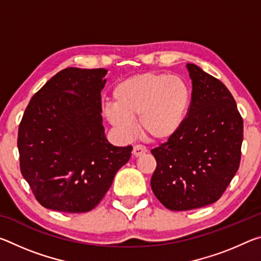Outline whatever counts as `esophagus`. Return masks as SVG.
Segmentation results:
<instances>
[{
  "mask_svg": "<svg viewBox=\"0 0 261 261\" xmlns=\"http://www.w3.org/2000/svg\"><path fill=\"white\" fill-rule=\"evenodd\" d=\"M146 152H147V148L143 146V145H136L134 149H132V154H134L135 156H140Z\"/></svg>",
  "mask_w": 261,
  "mask_h": 261,
  "instance_id": "obj_1",
  "label": "esophagus"
}]
</instances>
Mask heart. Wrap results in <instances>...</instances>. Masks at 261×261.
<instances>
[{
	"instance_id": "heart-1",
	"label": "heart",
	"mask_w": 261,
	"mask_h": 261,
	"mask_svg": "<svg viewBox=\"0 0 261 261\" xmlns=\"http://www.w3.org/2000/svg\"><path fill=\"white\" fill-rule=\"evenodd\" d=\"M114 105L103 114L109 123L124 136L135 130L139 117L143 134L152 140H167L184 124L191 105V90L183 78L161 72L135 74L117 84Z\"/></svg>"
}]
</instances>
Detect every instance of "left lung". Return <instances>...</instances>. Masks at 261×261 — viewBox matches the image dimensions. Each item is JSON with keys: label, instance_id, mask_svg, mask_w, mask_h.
I'll use <instances>...</instances> for the list:
<instances>
[{"label": "left lung", "instance_id": "left-lung-1", "mask_svg": "<svg viewBox=\"0 0 261 261\" xmlns=\"http://www.w3.org/2000/svg\"><path fill=\"white\" fill-rule=\"evenodd\" d=\"M191 105L174 137L152 149L151 187L171 211H190L219 200L241 162L243 118L222 82L188 63Z\"/></svg>", "mask_w": 261, "mask_h": 261}]
</instances>
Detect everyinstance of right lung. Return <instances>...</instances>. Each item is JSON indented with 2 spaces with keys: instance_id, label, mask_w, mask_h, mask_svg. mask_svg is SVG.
I'll use <instances>...</instances> for the list:
<instances>
[{
  "instance_id": "add662e5",
  "label": "right lung",
  "mask_w": 261,
  "mask_h": 261,
  "mask_svg": "<svg viewBox=\"0 0 261 261\" xmlns=\"http://www.w3.org/2000/svg\"><path fill=\"white\" fill-rule=\"evenodd\" d=\"M106 69L67 68L35 93L18 129L20 171L48 210L85 213L105 197L132 146L105 136L101 90Z\"/></svg>"
}]
</instances>
